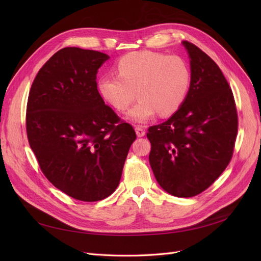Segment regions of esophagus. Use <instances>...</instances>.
<instances>
[{
	"label": "esophagus",
	"mask_w": 261,
	"mask_h": 261,
	"mask_svg": "<svg viewBox=\"0 0 261 261\" xmlns=\"http://www.w3.org/2000/svg\"><path fill=\"white\" fill-rule=\"evenodd\" d=\"M135 130H136V134H137V136H138V137H143V136H145L146 132H145V129H144L143 126H136V127H135Z\"/></svg>",
	"instance_id": "obj_1"
}]
</instances>
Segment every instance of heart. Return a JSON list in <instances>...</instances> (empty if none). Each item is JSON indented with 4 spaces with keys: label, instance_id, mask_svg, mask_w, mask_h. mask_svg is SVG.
I'll return each instance as SVG.
<instances>
[{
    "label": "heart",
    "instance_id": "obj_1",
    "mask_svg": "<svg viewBox=\"0 0 261 261\" xmlns=\"http://www.w3.org/2000/svg\"><path fill=\"white\" fill-rule=\"evenodd\" d=\"M116 73L100 77L98 91L118 112H125L137 96L138 102L126 115L135 123H146L158 113L169 116L177 112L192 85L191 66L175 54L132 52L118 60Z\"/></svg>",
    "mask_w": 261,
    "mask_h": 261
}]
</instances>
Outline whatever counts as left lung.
<instances>
[{"label": "left lung", "mask_w": 261, "mask_h": 261, "mask_svg": "<svg viewBox=\"0 0 261 261\" xmlns=\"http://www.w3.org/2000/svg\"><path fill=\"white\" fill-rule=\"evenodd\" d=\"M192 85L177 112L148 128L149 162L159 185L176 197H193L215 183L230 163L238 135L232 89L210 57L183 41Z\"/></svg>", "instance_id": "8db88e82"}]
</instances>
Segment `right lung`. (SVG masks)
<instances>
[{
  "label": "right lung",
  "mask_w": 261,
  "mask_h": 261,
  "mask_svg": "<svg viewBox=\"0 0 261 261\" xmlns=\"http://www.w3.org/2000/svg\"><path fill=\"white\" fill-rule=\"evenodd\" d=\"M109 59L75 46L58 51L38 72L27 102V136L39 167L55 187L82 201L115 191L136 139L98 91V69Z\"/></svg>",
  "instance_id": "obj_1"
}]
</instances>
